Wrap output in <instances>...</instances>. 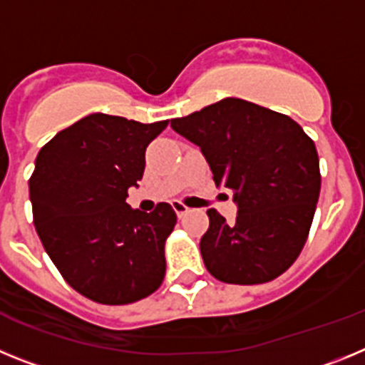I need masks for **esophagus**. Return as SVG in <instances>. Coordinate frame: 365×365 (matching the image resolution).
<instances>
[{"instance_id":"esophagus-1","label":"esophagus","mask_w":365,"mask_h":365,"mask_svg":"<svg viewBox=\"0 0 365 365\" xmlns=\"http://www.w3.org/2000/svg\"><path fill=\"white\" fill-rule=\"evenodd\" d=\"M172 206H173V210H175V214L179 215V217H182V215H186L190 212L188 206L182 205V202H180V201H173Z\"/></svg>"}]
</instances>
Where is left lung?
<instances>
[{
	"label": "left lung",
	"instance_id": "1",
	"mask_svg": "<svg viewBox=\"0 0 365 365\" xmlns=\"http://www.w3.org/2000/svg\"><path fill=\"white\" fill-rule=\"evenodd\" d=\"M172 130L201 148L217 188L234 193L235 222L214 208L201 237L208 272L225 283L278 278L307 241L320 195L316 146L291 117L241 98H225Z\"/></svg>",
	"mask_w": 365,
	"mask_h": 365
}]
</instances>
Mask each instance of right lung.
Returning <instances> with one entry per match:
<instances>
[{
	"label": "right lung",
	"instance_id": "add662e5",
	"mask_svg": "<svg viewBox=\"0 0 365 365\" xmlns=\"http://www.w3.org/2000/svg\"><path fill=\"white\" fill-rule=\"evenodd\" d=\"M166 125L93 113L38 153L29 180L34 227L63 279L93 302L133 303L163 283L175 212L159 202L146 214L125 197L143 179L148 144Z\"/></svg>",
	"mask_w": 365,
	"mask_h": 365
}]
</instances>
